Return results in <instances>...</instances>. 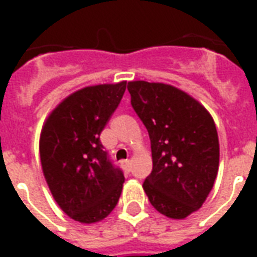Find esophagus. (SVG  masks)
<instances>
[{"label":"esophagus","instance_id":"1","mask_svg":"<svg viewBox=\"0 0 257 257\" xmlns=\"http://www.w3.org/2000/svg\"><path fill=\"white\" fill-rule=\"evenodd\" d=\"M121 165H122V168L125 169V172H129V171H131V165H132V161H131V160H125V161L121 162Z\"/></svg>","mask_w":257,"mask_h":257}]
</instances>
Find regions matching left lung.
<instances>
[{
    "label": "left lung",
    "instance_id": "left-lung-1",
    "mask_svg": "<svg viewBox=\"0 0 257 257\" xmlns=\"http://www.w3.org/2000/svg\"><path fill=\"white\" fill-rule=\"evenodd\" d=\"M128 90L151 142L153 171L143 189L160 213L184 219L202 206L217 176L219 138L213 118L172 85L131 81Z\"/></svg>",
    "mask_w": 257,
    "mask_h": 257
}]
</instances>
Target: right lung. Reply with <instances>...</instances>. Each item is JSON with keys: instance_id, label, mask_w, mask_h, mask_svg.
Instances as JSON below:
<instances>
[{"instance_id": "right-lung-1", "label": "right lung", "mask_w": 257, "mask_h": 257, "mask_svg": "<svg viewBox=\"0 0 257 257\" xmlns=\"http://www.w3.org/2000/svg\"><path fill=\"white\" fill-rule=\"evenodd\" d=\"M125 89L126 81L82 88L60 101L42 126L45 180L60 209L79 223L103 220L122 191L123 173L110 161L100 134Z\"/></svg>"}]
</instances>
